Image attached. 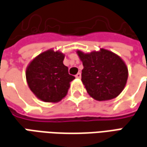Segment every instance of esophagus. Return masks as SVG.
<instances>
[{
	"label": "esophagus",
	"instance_id": "1",
	"mask_svg": "<svg viewBox=\"0 0 147 147\" xmlns=\"http://www.w3.org/2000/svg\"><path fill=\"white\" fill-rule=\"evenodd\" d=\"M76 78L80 79V78H81V73H80V72H78V73L76 75Z\"/></svg>",
	"mask_w": 147,
	"mask_h": 147
}]
</instances>
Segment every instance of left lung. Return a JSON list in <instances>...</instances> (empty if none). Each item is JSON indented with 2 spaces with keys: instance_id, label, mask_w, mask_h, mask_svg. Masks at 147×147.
Masks as SVG:
<instances>
[{
  "instance_id": "left-lung-1",
  "label": "left lung",
  "mask_w": 147,
  "mask_h": 147,
  "mask_svg": "<svg viewBox=\"0 0 147 147\" xmlns=\"http://www.w3.org/2000/svg\"><path fill=\"white\" fill-rule=\"evenodd\" d=\"M83 63L81 80L88 93L102 101L117 97L128 79V68L121 57L105 49L91 53L78 51Z\"/></svg>"
}]
</instances>
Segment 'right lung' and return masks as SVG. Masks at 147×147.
Instances as JSON below:
<instances>
[{
	"mask_svg": "<svg viewBox=\"0 0 147 147\" xmlns=\"http://www.w3.org/2000/svg\"><path fill=\"white\" fill-rule=\"evenodd\" d=\"M63 59V53L51 49L41 53L28 65L26 71L28 86L41 100L56 103L66 96L70 82L75 77L69 75Z\"/></svg>",
	"mask_w": 147,
	"mask_h": 147,
	"instance_id": "right-lung-1",
	"label": "right lung"
}]
</instances>
